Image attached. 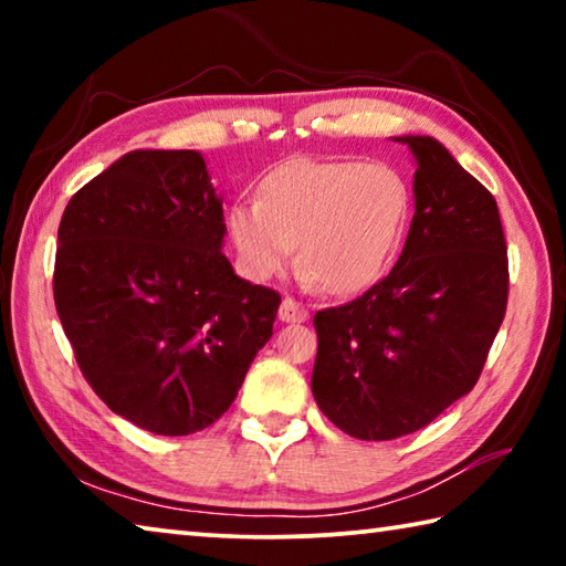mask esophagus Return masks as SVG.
I'll return each instance as SVG.
<instances>
[{
  "label": "esophagus",
  "mask_w": 566,
  "mask_h": 566,
  "mask_svg": "<svg viewBox=\"0 0 566 566\" xmlns=\"http://www.w3.org/2000/svg\"><path fill=\"white\" fill-rule=\"evenodd\" d=\"M280 319L282 322H306L310 319V312L306 306L294 300V296H284L280 306Z\"/></svg>",
  "instance_id": "esophagus-1"
}]
</instances>
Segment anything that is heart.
Returning a JSON list of instances; mask_svg holds the SVG:
<instances>
[{"instance_id":"heart-1","label":"heart","mask_w":566,"mask_h":566,"mask_svg":"<svg viewBox=\"0 0 566 566\" xmlns=\"http://www.w3.org/2000/svg\"><path fill=\"white\" fill-rule=\"evenodd\" d=\"M411 219V189L389 165L296 159L260 185L256 202L227 214L239 270L254 282L294 260L324 292L369 290L395 262Z\"/></svg>"}]
</instances>
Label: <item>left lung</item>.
<instances>
[{"label": "left lung", "mask_w": 566, "mask_h": 566, "mask_svg": "<svg viewBox=\"0 0 566 566\" xmlns=\"http://www.w3.org/2000/svg\"><path fill=\"white\" fill-rule=\"evenodd\" d=\"M397 142L417 157V212L395 270L314 314V399L342 432L367 442L417 432L474 389L510 296L490 189L437 139Z\"/></svg>", "instance_id": "obj_1"}]
</instances>
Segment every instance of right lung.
Segmentation results:
<instances>
[{"label": "right lung", "instance_id": "right-lung-1", "mask_svg": "<svg viewBox=\"0 0 566 566\" xmlns=\"http://www.w3.org/2000/svg\"><path fill=\"white\" fill-rule=\"evenodd\" d=\"M222 199L191 149H137L66 205L54 304L84 379L151 434L202 432L237 399L282 296L222 254Z\"/></svg>", "mask_w": 566, "mask_h": 566}]
</instances>
